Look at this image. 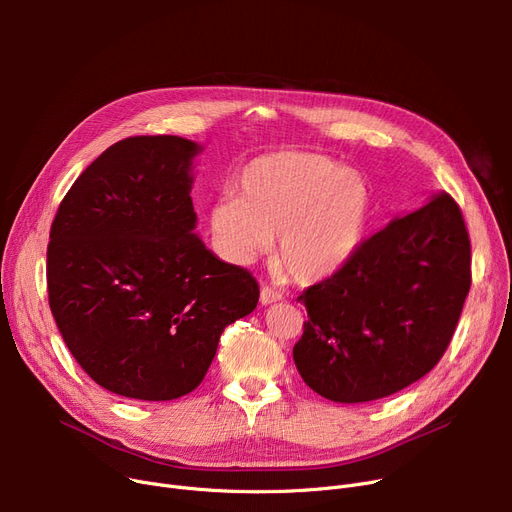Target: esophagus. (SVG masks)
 <instances>
[{"instance_id": "1", "label": "esophagus", "mask_w": 512, "mask_h": 512, "mask_svg": "<svg viewBox=\"0 0 512 512\" xmlns=\"http://www.w3.org/2000/svg\"><path fill=\"white\" fill-rule=\"evenodd\" d=\"M259 301H261V305L278 303V301H282V292L276 290L274 286H263V288H261V294H259Z\"/></svg>"}]
</instances>
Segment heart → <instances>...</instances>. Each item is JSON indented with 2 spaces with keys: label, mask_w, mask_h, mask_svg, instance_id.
<instances>
[{
  "label": "heart",
  "mask_w": 512,
  "mask_h": 512,
  "mask_svg": "<svg viewBox=\"0 0 512 512\" xmlns=\"http://www.w3.org/2000/svg\"><path fill=\"white\" fill-rule=\"evenodd\" d=\"M240 195L224 193L209 209L222 253L249 263L272 247L297 282L332 276L357 251L371 193L365 178L334 159L307 151H278L240 172Z\"/></svg>",
  "instance_id": "1"
}]
</instances>
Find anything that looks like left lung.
Wrapping results in <instances>:
<instances>
[{"instance_id":"8db88e82","label":"left lung","mask_w":512,"mask_h":512,"mask_svg":"<svg viewBox=\"0 0 512 512\" xmlns=\"http://www.w3.org/2000/svg\"><path fill=\"white\" fill-rule=\"evenodd\" d=\"M471 286V242L446 193L363 240L299 301L309 319L292 357L305 384L334 402L390 396L432 371Z\"/></svg>"}]
</instances>
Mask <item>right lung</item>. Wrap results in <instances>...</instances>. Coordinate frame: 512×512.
I'll list each match as a JSON object with an SVG mask.
<instances>
[{
    "label": "right lung",
    "instance_id": "1",
    "mask_svg": "<svg viewBox=\"0 0 512 512\" xmlns=\"http://www.w3.org/2000/svg\"><path fill=\"white\" fill-rule=\"evenodd\" d=\"M182 137H130L76 178L51 224L49 307L101 388L137 400L193 392L257 280L195 234L193 159Z\"/></svg>",
    "mask_w": 512,
    "mask_h": 512
}]
</instances>
